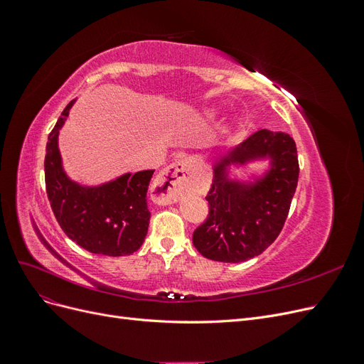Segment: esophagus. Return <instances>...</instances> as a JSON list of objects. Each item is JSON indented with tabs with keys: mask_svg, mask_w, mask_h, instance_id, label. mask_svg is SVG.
Returning a JSON list of instances; mask_svg holds the SVG:
<instances>
[{
	"mask_svg": "<svg viewBox=\"0 0 364 364\" xmlns=\"http://www.w3.org/2000/svg\"><path fill=\"white\" fill-rule=\"evenodd\" d=\"M193 164L188 159H179L164 168L153 183V194L161 203H173L188 190L193 182Z\"/></svg>",
	"mask_w": 364,
	"mask_h": 364,
	"instance_id": "esophagus-1",
	"label": "esophagus"
}]
</instances>
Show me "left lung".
Instances as JSON below:
<instances>
[{
    "label": "left lung",
    "instance_id": "1",
    "mask_svg": "<svg viewBox=\"0 0 364 364\" xmlns=\"http://www.w3.org/2000/svg\"><path fill=\"white\" fill-rule=\"evenodd\" d=\"M261 156L272 159L264 180L246 186L227 179L226 164ZM297 178L299 161L293 138L266 129L255 132L214 167V182L206 194L209 213L194 230V247L205 258L222 262H241L259 255L284 228Z\"/></svg>",
    "mask_w": 364,
    "mask_h": 364
}]
</instances>
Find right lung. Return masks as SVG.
<instances>
[{
  "instance_id": "add662e5",
  "label": "right lung",
  "mask_w": 364,
  "mask_h": 364,
  "mask_svg": "<svg viewBox=\"0 0 364 364\" xmlns=\"http://www.w3.org/2000/svg\"><path fill=\"white\" fill-rule=\"evenodd\" d=\"M74 100L50 132L46 149V188L51 209L67 237L87 252L107 257L132 255L147 235V190L155 170L124 174L114 182L86 188L63 173L58 135Z\"/></svg>"
}]
</instances>
